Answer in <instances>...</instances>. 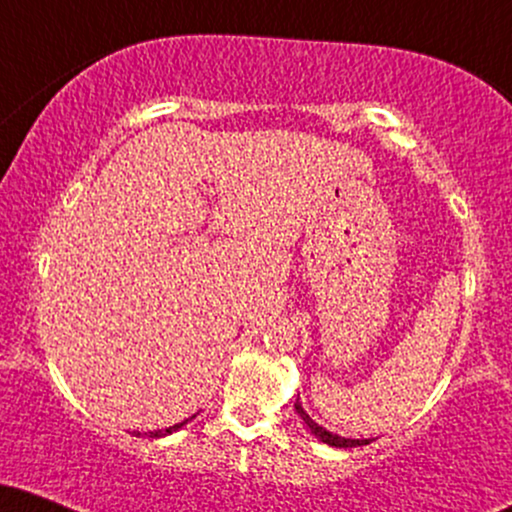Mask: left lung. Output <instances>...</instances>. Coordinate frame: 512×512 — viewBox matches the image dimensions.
I'll list each match as a JSON object with an SVG mask.
<instances>
[{
  "instance_id": "obj_1",
  "label": "left lung",
  "mask_w": 512,
  "mask_h": 512,
  "mask_svg": "<svg viewBox=\"0 0 512 512\" xmlns=\"http://www.w3.org/2000/svg\"><path fill=\"white\" fill-rule=\"evenodd\" d=\"M293 407H296L298 416L303 419V424L310 428V433H313L317 440H322V443L332 445V448H356V445H368L370 443V438H344V436H339V433H332V431H327V428H322L320 424H317V421L310 419L308 411L303 409L301 397H296V404H293Z\"/></svg>"
}]
</instances>
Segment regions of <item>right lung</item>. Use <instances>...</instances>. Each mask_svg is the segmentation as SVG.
I'll list each match as a JSON object with an SVG mask.
<instances>
[{
  "label": "right lung",
  "instance_id": "obj_1",
  "mask_svg": "<svg viewBox=\"0 0 512 512\" xmlns=\"http://www.w3.org/2000/svg\"><path fill=\"white\" fill-rule=\"evenodd\" d=\"M195 416L197 414H192L190 416V419H185V421H180V424H175V426H168V428H161V431H149V433H144V436L146 438H163V436H170V433H175V431H180V428L182 426H187V424H190V421L192 419H195ZM134 436H142V433H139V431H134Z\"/></svg>",
  "mask_w": 512,
  "mask_h": 512
}]
</instances>
